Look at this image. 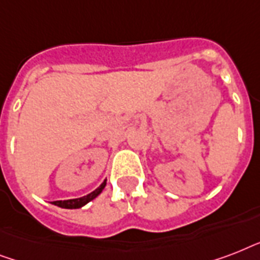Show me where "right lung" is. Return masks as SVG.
<instances>
[{
	"mask_svg": "<svg viewBox=\"0 0 260 260\" xmlns=\"http://www.w3.org/2000/svg\"><path fill=\"white\" fill-rule=\"evenodd\" d=\"M106 186V179L102 182L100 187L91 191L87 196H83L81 198H74V200H64V201H54L52 204L56 206H60V208H64V209H78V208H82L83 205H86L87 202H90L91 200L97 197L98 194H101V191L104 190V187Z\"/></svg>",
	"mask_w": 260,
	"mask_h": 260,
	"instance_id": "obj_1",
	"label": "right lung"
}]
</instances>
